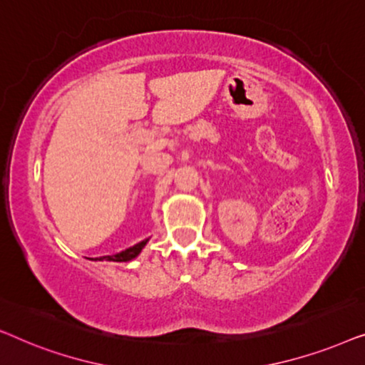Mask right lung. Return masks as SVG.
<instances>
[{
    "instance_id": "1",
    "label": "right lung",
    "mask_w": 365,
    "mask_h": 365,
    "mask_svg": "<svg viewBox=\"0 0 365 365\" xmlns=\"http://www.w3.org/2000/svg\"><path fill=\"white\" fill-rule=\"evenodd\" d=\"M146 242H148V239L146 241H141V242H138V244H134L133 247H129V249H126V251H121V252H118V254H113V256H104V257H101V259H106V261H114V262H126V261H131V259H134L138 256L139 252H141V249L146 246Z\"/></svg>"
}]
</instances>
